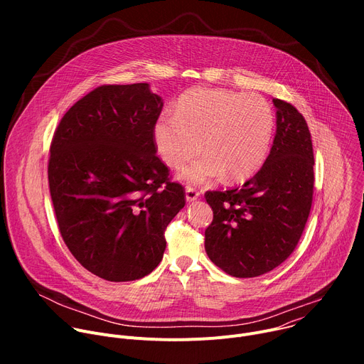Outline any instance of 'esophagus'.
I'll return each mask as SVG.
<instances>
[{
  "label": "esophagus",
  "instance_id": "34e87169",
  "mask_svg": "<svg viewBox=\"0 0 364 364\" xmlns=\"http://www.w3.org/2000/svg\"><path fill=\"white\" fill-rule=\"evenodd\" d=\"M198 197H200V193H198L194 187H191V186H187V187H186V200H187L188 203L197 200Z\"/></svg>",
  "mask_w": 364,
  "mask_h": 364
}]
</instances>
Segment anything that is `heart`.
<instances>
[{
  "label": "heart",
  "mask_w": 364,
  "mask_h": 364,
  "mask_svg": "<svg viewBox=\"0 0 364 364\" xmlns=\"http://www.w3.org/2000/svg\"><path fill=\"white\" fill-rule=\"evenodd\" d=\"M275 129L269 102L257 93L196 87L177 102L174 115L164 114L154 125V144L163 161L178 168L188 184H203L226 176L242 181L256 173L268 157Z\"/></svg>",
  "instance_id": "1"
}]
</instances>
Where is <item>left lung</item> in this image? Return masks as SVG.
Listing matches in <instances>:
<instances>
[{"label":"left lung","mask_w":364,"mask_h":364,"mask_svg":"<svg viewBox=\"0 0 364 364\" xmlns=\"http://www.w3.org/2000/svg\"><path fill=\"white\" fill-rule=\"evenodd\" d=\"M277 134L267 161L242 187L205 191L213 222L204 232L210 261L236 278L264 275L296 247L314 193L313 141L304 117L274 99Z\"/></svg>","instance_id":"obj_1"}]
</instances>
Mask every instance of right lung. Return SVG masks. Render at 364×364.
I'll use <instances>...</instances> for the list:
<instances>
[{
  "label": "right lung",
  "mask_w": 364,
  "mask_h": 364,
  "mask_svg": "<svg viewBox=\"0 0 364 364\" xmlns=\"http://www.w3.org/2000/svg\"><path fill=\"white\" fill-rule=\"evenodd\" d=\"M163 99L148 83L103 85L65 114L50 145L48 187L60 235L93 275L125 282L161 262L164 232L186 204L157 157Z\"/></svg>",
  "instance_id": "1"
}]
</instances>
